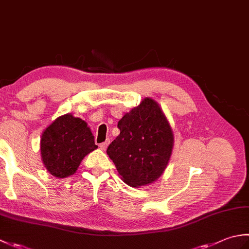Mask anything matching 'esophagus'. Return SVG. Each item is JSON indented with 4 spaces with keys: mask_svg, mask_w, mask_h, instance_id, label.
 Masks as SVG:
<instances>
[{
    "mask_svg": "<svg viewBox=\"0 0 249 249\" xmlns=\"http://www.w3.org/2000/svg\"><path fill=\"white\" fill-rule=\"evenodd\" d=\"M109 143H110V140H107V141H105V142H103V143H100L99 144V147H100V149H102V150H106V149H107V146L109 145Z\"/></svg>",
    "mask_w": 249,
    "mask_h": 249,
    "instance_id": "obj_1",
    "label": "esophagus"
}]
</instances>
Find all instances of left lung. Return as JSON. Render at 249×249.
<instances>
[{"label": "left lung", "instance_id": "8db88e82", "mask_svg": "<svg viewBox=\"0 0 249 249\" xmlns=\"http://www.w3.org/2000/svg\"><path fill=\"white\" fill-rule=\"evenodd\" d=\"M120 135L107 154L129 186L153 183L165 170L173 147L170 125L158 104L144 98L118 123Z\"/></svg>", "mask_w": 249, "mask_h": 249}]
</instances>
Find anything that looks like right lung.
<instances>
[{"mask_svg": "<svg viewBox=\"0 0 249 249\" xmlns=\"http://www.w3.org/2000/svg\"><path fill=\"white\" fill-rule=\"evenodd\" d=\"M95 149L97 145L88 124L71 114L57 118L45 129L40 140L44 165L55 178L75 173L84 156Z\"/></svg>", "mask_w": 249, "mask_h": 249, "instance_id": "add662e5", "label": "right lung"}]
</instances>
